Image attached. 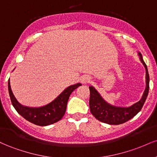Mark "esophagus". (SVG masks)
<instances>
[{
    "instance_id": "34e87169",
    "label": "esophagus",
    "mask_w": 157,
    "mask_h": 157,
    "mask_svg": "<svg viewBox=\"0 0 157 157\" xmlns=\"http://www.w3.org/2000/svg\"><path fill=\"white\" fill-rule=\"evenodd\" d=\"M90 80H91V78H90L89 76H87V75L83 76L82 77V79H81V82H82V83H87V82H90Z\"/></svg>"
}]
</instances>
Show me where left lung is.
I'll return each instance as SVG.
<instances>
[{
	"label": "left lung",
	"mask_w": 157,
	"mask_h": 157,
	"mask_svg": "<svg viewBox=\"0 0 157 157\" xmlns=\"http://www.w3.org/2000/svg\"><path fill=\"white\" fill-rule=\"evenodd\" d=\"M140 61L145 68L146 71V88L144 91L141 100L130 107H117L106 102L100 94L93 86H89L90 98L89 108L93 116L99 121L109 125H120L128 121L136 115L142 109L148 94L149 91V75L146 64L142 59L140 52H138Z\"/></svg>",
	"instance_id": "1"
}]
</instances>
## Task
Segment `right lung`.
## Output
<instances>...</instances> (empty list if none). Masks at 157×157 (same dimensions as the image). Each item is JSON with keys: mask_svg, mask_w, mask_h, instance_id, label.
Returning a JSON list of instances; mask_svg holds the SVG:
<instances>
[{"mask_svg": "<svg viewBox=\"0 0 157 157\" xmlns=\"http://www.w3.org/2000/svg\"><path fill=\"white\" fill-rule=\"evenodd\" d=\"M80 86V83H77L68 86L55 100L48 105L40 108H30L21 105L17 101L11 89L10 79L8 81L9 94L12 105L23 118L35 125L40 126L51 125L60 120L66 113V105L70 95L74 90Z\"/></svg>", "mask_w": 157, "mask_h": 157, "instance_id": "obj_1", "label": "right lung"}]
</instances>
